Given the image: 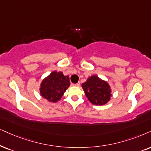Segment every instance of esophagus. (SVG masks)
Returning a JSON list of instances; mask_svg holds the SVG:
<instances>
[{
  "mask_svg": "<svg viewBox=\"0 0 151 151\" xmlns=\"http://www.w3.org/2000/svg\"><path fill=\"white\" fill-rule=\"evenodd\" d=\"M73 86H76V87H79L80 86V83L79 82H78V83H75V84H73Z\"/></svg>",
  "mask_w": 151,
  "mask_h": 151,
  "instance_id": "1",
  "label": "esophagus"
}]
</instances>
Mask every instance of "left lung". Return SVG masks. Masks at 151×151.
Here are the masks:
<instances>
[{
	"instance_id": "obj_1",
	"label": "left lung",
	"mask_w": 151,
	"mask_h": 151,
	"mask_svg": "<svg viewBox=\"0 0 151 151\" xmlns=\"http://www.w3.org/2000/svg\"><path fill=\"white\" fill-rule=\"evenodd\" d=\"M81 86L88 100L94 105H104L111 98V89L109 83L96 75L88 77Z\"/></svg>"
}]
</instances>
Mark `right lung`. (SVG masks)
Returning a JSON list of instances; mask_svg holds the SVG:
<instances>
[{
  "mask_svg": "<svg viewBox=\"0 0 151 151\" xmlns=\"http://www.w3.org/2000/svg\"><path fill=\"white\" fill-rule=\"evenodd\" d=\"M70 86L69 76L61 72L53 71L43 79L40 86L41 96L50 102H57Z\"/></svg>",
  "mask_w": 151,
  "mask_h": 151,
  "instance_id": "1",
  "label": "right lung"
}]
</instances>
